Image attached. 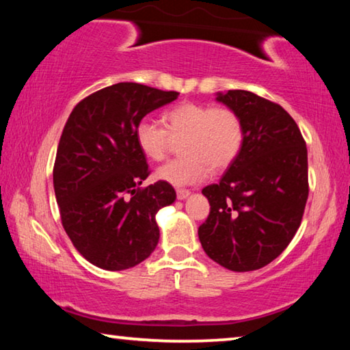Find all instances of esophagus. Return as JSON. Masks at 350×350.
I'll use <instances>...</instances> for the list:
<instances>
[{"label": "esophagus", "mask_w": 350, "mask_h": 350, "mask_svg": "<svg viewBox=\"0 0 350 350\" xmlns=\"http://www.w3.org/2000/svg\"><path fill=\"white\" fill-rule=\"evenodd\" d=\"M176 194H177V199H187L189 196V189L179 188L176 189Z\"/></svg>", "instance_id": "34e87169"}]
</instances>
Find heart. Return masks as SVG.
Instances as JSON below:
<instances>
[{
    "mask_svg": "<svg viewBox=\"0 0 350 350\" xmlns=\"http://www.w3.org/2000/svg\"><path fill=\"white\" fill-rule=\"evenodd\" d=\"M162 125L142 118L134 139L140 152L154 162L167 156L171 139H180V157L157 170L159 179L176 187L204 180L208 170L217 173L228 168L244 145V123L228 106L182 102L163 112Z\"/></svg>",
    "mask_w": 350,
    "mask_h": 350,
    "instance_id": "heart-1",
    "label": "heart"
}]
</instances>
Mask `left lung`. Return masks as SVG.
<instances>
[{
    "mask_svg": "<svg viewBox=\"0 0 350 350\" xmlns=\"http://www.w3.org/2000/svg\"><path fill=\"white\" fill-rule=\"evenodd\" d=\"M216 98L238 112L245 135L222 179L202 189L210 215L199 239L222 267L258 270L286 250L301 225L309 196L306 140L281 105L242 90Z\"/></svg>",
    "mask_w": 350,
    "mask_h": 350,
    "instance_id": "left-lung-1",
    "label": "left lung"
}]
</instances>
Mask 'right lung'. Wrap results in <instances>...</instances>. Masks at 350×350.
Returning <instances> with one entry per match:
<instances>
[{
	"instance_id": "right-lung-1",
	"label": "right lung",
	"mask_w": 350,
	"mask_h": 350,
	"mask_svg": "<svg viewBox=\"0 0 350 350\" xmlns=\"http://www.w3.org/2000/svg\"><path fill=\"white\" fill-rule=\"evenodd\" d=\"M177 96L117 83L77 103L63 128L54 163L62 224L81 256L100 269H131L157 245L156 213L174 202L176 191L165 180L140 187L151 171L134 128Z\"/></svg>"
}]
</instances>
